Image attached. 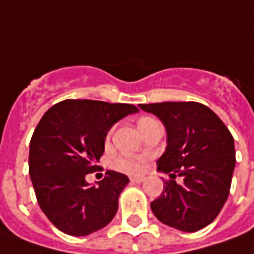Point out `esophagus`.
<instances>
[{
  "label": "esophagus",
  "instance_id": "esophagus-1",
  "mask_svg": "<svg viewBox=\"0 0 254 254\" xmlns=\"http://www.w3.org/2000/svg\"><path fill=\"white\" fill-rule=\"evenodd\" d=\"M145 178L144 176H133V178H131V182L132 183H141L144 182Z\"/></svg>",
  "mask_w": 254,
  "mask_h": 254
}]
</instances>
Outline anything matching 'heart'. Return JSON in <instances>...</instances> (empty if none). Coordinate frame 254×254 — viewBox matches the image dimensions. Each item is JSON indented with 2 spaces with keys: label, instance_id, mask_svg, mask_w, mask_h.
Returning <instances> with one entry per match:
<instances>
[{
  "label": "heart",
  "instance_id": "b5f03b06",
  "mask_svg": "<svg viewBox=\"0 0 254 254\" xmlns=\"http://www.w3.org/2000/svg\"><path fill=\"white\" fill-rule=\"evenodd\" d=\"M144 121H149V119L147 118V119H143L141 122ZM144 156H122V158H118L117 162H115V166L119 170L128 172V174H137V172H140L144 168Z\"/></svg>",
  "mask_w": 254,
  "mask_h": 254
}]
</instances>
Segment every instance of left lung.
Returning <instances> with one entry per match:
<instances>
[{"label":"left lung","instance_id":"8db88e82","mask_svg":"<svg viewBox=\"0 0 254 254\" xmlns=\"http://www.w3.org/2000/svg\"><path fill=\"white\" fill-rule=\"evenodd\" d=\"M166 127L167 147L158 160L162 194L151 202L159 221L183 232L207 227L229 196L236 166L235 140L227 126L209 107L197 102L139 105ZM176 176L183 178L178 185Z\"/></svg>","mask_w":254,"mask_h":254}]
</instances>
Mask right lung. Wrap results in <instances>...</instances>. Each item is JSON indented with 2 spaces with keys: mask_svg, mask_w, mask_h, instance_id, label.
<instances>
[{
  "mask_svg": "<svg viewBox=\"0 0 254 254\" xmlns=\"http://www.w3.org/2000/svg\"><path fill=\"white\" fill-rule=\"evenodd\" d=\"M136 113L137 107L127 103L67 99L39 121L30 140L29 174L42 212L66 235L87 236L114 219L129 179L107 171L91 186L86 175L98 168L110 128Z\"/></svg>",
  "mask_w": 254,
  "mask_h": 254,
  "instance_id": "add662e5",
  "label": "right lung"
}]
</instances>
